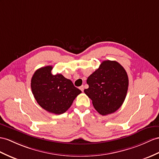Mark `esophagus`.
Here are the masks:
<instances>
[{"mask_svg":"<svg viewBox=\"0 0 159 159\" xmlns=\"http://www.w3.org/2000/svg\"><path fill=\"white\" fill-rule=\"evenodd\" d=\"M80 89L81 90V91L83 92V91H84V86H80Z\"/></svg>","mask_w":159,"mask_h":159,"instance_id":"obj_1","label":"esophagus"}]
</instances>
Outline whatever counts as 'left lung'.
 <instances>
[{
    "label": "left lung",
    "mask_w": 159,
    "mask_h": 159,
    "mask_svg": "<svg viewBox=\"0 0 159 159\" xmlns=\"http://www.w3.org/2000/svg\"><path fill=\"white\" fill-rule=\"evenodd\" d=\"M86 82L89 88L84 90L85 94L102 115L113 113L121 107L129 86L125 69L118 62L109 60L102 61Z\"/></svg>",
    "instance_id": "left-lung-1"
}]
</instances>
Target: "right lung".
Here are the masks:
<instances>
[{"instance_id":"obj_1","label":"right lung","mask_w":159,"mask_h":159,"mask_svg":"<svg viewBox=\"0 0 159 159\" xmlns=\"http://www.w3.org/2000/svg\"><path fill=\"white\" fill-rule=\"evenodd\" d=\"M52 66L37 69L31 80V88L38 104L49 113L61 115L71 106L82 91L61 74H52Z\"/></svg>"}]
</instances>
